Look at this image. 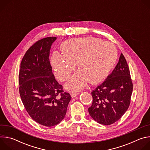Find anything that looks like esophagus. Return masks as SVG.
<instances>
[{
  "label": "esophagus",
  "mask_w": 150,
  "mask_h": 150,
  "mask_svg": "<svg viewBox=\"0 0 150 150\" xmlns=\"http://www.w3.org/2000/svg\"><path fill=\"white\" fill-rule=\"evenodd\" d=\"M78 94H79V93H78V92H74V93H71V97H72V98H74V97H76Z\"/></svg>",
  "instance_id": "esophagus-1"
}]
</instances>
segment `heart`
<instances>
[{
    "label": "heart",
    "instance_id": "b5f03b06",
    "mask_svg": "<svg viewBox=\"0 0 150 150\" xmlns=\"http://www.w3.org/2000/svg\"><path fill=\"white\" fill-rule=\"evenodd\" d=\"M62 53H52L50 63L57 79H68L75 69L79 71L65 84L70 91L82 89L88 81L100 82L108 75L117 58L116 46L110 42L95 37H81L68 40L60 46Z\"/></svg>",
    "mask_w": 150,
    "mask_h": 150
}]
</instances>
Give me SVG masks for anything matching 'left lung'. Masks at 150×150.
I'll use <instances>...</instances> for the list:
<instances>
[{
    "label": "left lung",
    "instance_id": "left-lung-1",
    "mask_svg": "<svg viewBox=\"0 0 150 150\" xmlns=\"http://www.w3.org/2000/svg\"><path fill=\"white\" fill-rule=\"evenodd\" d=\"M133 90L130 71L122 53L113 72L93 90L91 117L98 123L109 125L117 121L129 108Z\"/></svg>",
    "mask_w": 150,
    "mask_h": 150
}]
</instances>
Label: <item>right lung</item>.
<instances>
[{
    "label": "right lung",
    "instance_id": "1",
    "mask_svg": "<svg viewBox=\"0 0 150 150\" xmlns=\"http://www.w3.org/2000/svg\"><path fill=\"white\" fill-rule=\"evenodd\" d=\"M56 37L38 40L25 53L19 73V94L25 108L38 123L50 127L65 117L71 99L56 80L49 61Z\"/></svg>",
    "mask_w": 150,
    "mask_h": 150
}]
</instances>
